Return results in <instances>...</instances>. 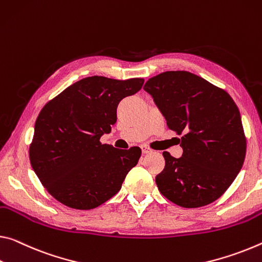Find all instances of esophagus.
Here are the masks:
<instances>
[{
	"label": "esophagus",
	"instance_id": "obj_1",
	"mask_svg": "<svg viewBox=\"0 0 262 262\" xmlns=\"http://www.w3.org/2000/svg\"><path fill=\"white\" fill-rule=\"evenodd\" d=\"M141 150H142V154H149V152H151V149L148 148L147 146H141Z\"/></svg>",
	"mask_w": 262,
	"mask_h": 262
}]
</instances>
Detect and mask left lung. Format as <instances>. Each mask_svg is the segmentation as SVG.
<instances>
[{
    "label": "left lung",
    "instance_id": "obj_1",
    "mask_svg": "<svg viewBox=\"0 0 262 262\" xmlns=\"http://www.w3.org/2000/svg\"><path fill=\"white\" fill-rule=\"evenodd\" d=\"M143 90L182 135L180 159L163 152L156 176L160 192L182 207L205 206L233 183L246 156L240 112L226 91L188 71H167L149 79Z\"/></svg>",
    "mask_w": 262,
    "mask_h": 262
}]
</instances>
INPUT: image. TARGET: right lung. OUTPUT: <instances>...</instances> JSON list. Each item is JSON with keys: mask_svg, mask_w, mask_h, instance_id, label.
Listing matches in <instances>:
<instances>
[{"mask_svg": "<svg viewBox=\"0 0 262 262\" xmlns=\"http://www.w3.org/2000/svg\"><path fill=\"white\" fill-rule=\"evenodd\" d=\"M143 81L87 77L41 108L29 157L40 183L61 204L91 210L121 189L127 173L138 164L141 149L120 150L102 144L100 138L116 122L119 102L140 91Z\"/></svg>", "mask_w": 262, "mask_h": 262, "instance_id": "add662e5", "label": "right lung"}]
</instances>
